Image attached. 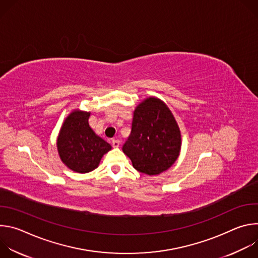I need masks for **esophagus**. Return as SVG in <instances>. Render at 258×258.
Wrapping results in <instances>:
<instances>
[{
    "mask_svg": "<svg viewBox=\"0 0 258 258\" xmlns=\"http://www.w3.org/2000/svg\"><path fill=\"white\" fill-rule=\"evenodd\" d=\"M119 145H120V142H119V140H116V139L112 140V146L114 147V148H118Z\"/></svg>",
    "mask_w": 258,
    "mask_h": 258,
    "instance_id": "34e87169",
    "label": "esophagus"
}]
</instances>
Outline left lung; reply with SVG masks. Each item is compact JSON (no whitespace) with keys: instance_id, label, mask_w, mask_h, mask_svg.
I'll list each match as a JSON object with an SVG mask.
<instances>
[{"instance_id":"8db88e82","label":"left lung","mask_w":258,"mask_h":258,"mask_svg":"<svg viewBox=\"0 0 258 258\" xmlns=\"http://www.w3.org/2000/svg\"><path fill=\"white\" fill-rule=\"evenodd\" d=\"M180 144L179 128L168 107L159 99L149 98L136 108L122 151L138 171L153 175L175 162Z\"/></svg>"}]
</instances>
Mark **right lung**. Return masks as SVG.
Listing matches in <instances>:
<instances>
[{"label": "right lung", "instance_id": "obj_1", "mask_svg": "<svg viewBox=\"0 0 258 258\" xmlns=\"http://www.w3.org/2000/svg\"><path fill=\"white\" fill-rule=\"evenodd\" d=\"M90 113L76 110L65 119L57 139L63 163L77 172L86 173L98 167L111 146L98 137L89 125Z\"/></svg>", "mask_w": 258, "mask_h": 258}]
</instances>
